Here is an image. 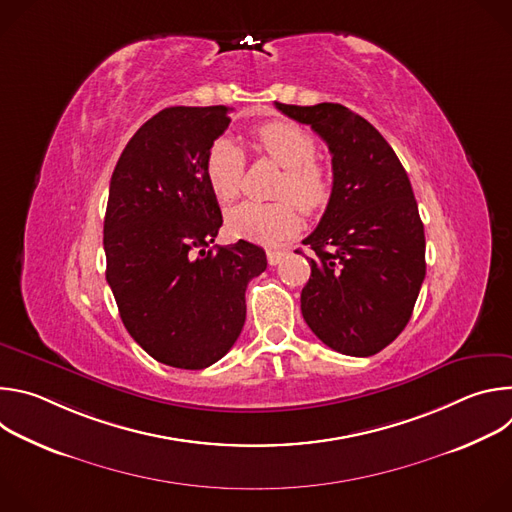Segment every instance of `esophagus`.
Returning <instances> with one entry per match:
<instances>
[{
    "mask_svg": "<svg viewBox=\"0 0 512 512\" xmlns=\"http://www.w3.org/2000/svg\"><path fill=\"white\" fill-rule=\"evenodd\" d=\"M285 255H287L285 251L269 249V251H267V263H269V265H277V263H281V261H283V257H285Z\"/></svg>",
    "mask_w": 512,
    "mask_h": 512,
    "instance_id": "obj_1",
    "label": "esophagus"
}]
</instances>
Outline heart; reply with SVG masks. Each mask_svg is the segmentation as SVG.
Here are the masks:
<instances>
[{"mask_svg":"<svg viewBox=\"0 0 512 512\" xmlns=\"http://www.w3.org/2000/svg\"><path fill=\"white\" fill-rule=\"evenodd\" d=\"M253 145L275 164L283 166V176L277 182V196H287L273 202L245 200L227 210L225 223L233 237L255 243H277L294 233L300 225L298 206L306 212H316L330 202L332 174L316 162V137L294 121H269L253 131ZM245 174V154L229 137H218L204 158V176L210 192L231 202L239 196ZM289 197H294L289 201Z\"/></svg>","mask_w":512,"mask_h":512,"instance_id":"obj_1","label":"heart"}]
</instances>
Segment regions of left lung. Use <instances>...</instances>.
<instances>
[{"instance_id":"1","label":"left lung","mask_w":512,"mask_h":512,"mask_svg":"<svg viewBox=\"0 0 512 512\" xmlns=\"http://www.w3.org/2000/svg\"><path fill=\"white\" fill-rule=\"evenodd\" d=\"M275 107L310 125L332 154L334 186L316 231L302 314L332 350L371 356L407 326L425 277V233L405 168L387 139L338 103Z\"/></svg>"}]
</instances>
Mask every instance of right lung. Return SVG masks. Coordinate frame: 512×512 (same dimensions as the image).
Segmentation results:
<instances>
[{"instance_id": "obj_1", "label": "right lung", "mask_w": 512, "mask_h": 512, "mask_svg": "<svg viewBox=\"0 0 512 512\" xmlns=\"http://www.w3.org/2000/svg\"><path fill=\"white\" fill-rule=\"evenodd\" d=\"M229 107H168L113 170L103 227L107 283L131 338L168 367L200 371L237 342L247 283L267 267L249 241L214 245L223 214L204 176Z\"/></svg>"}]
</instances>
